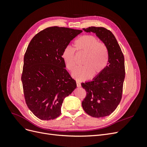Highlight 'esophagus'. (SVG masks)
Wrapping results in <instances>:
<instances>
[{
  "mask_svg": "<svg viewBox=\"0 0 147 147\" xmlns=\"http://www.w3.org/2000/svg\"><path fill=\"white\" fill-rule=\"evenodd\" d=\"M77 87H81V84L79 82H77Z\"/></svg>",
  "mask_w": 147,
  "mask_h": 147,
  "instance_id": "esophagus-1",
  "label": "esophagus"
}]
</instances>
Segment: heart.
Masks as SVG:
<instances>
[{
  "label": "heart",
  "instance_id": "heart-1",
  "mask_svg": "<svg viewBox=\"0 0 147 147\" xmlns=\"http://www.w3.org/2000/svg\"><path fill=\"white\" fill-rule=\"evenodd\" d=\"M74 49L78 53L85 55L83 59L84 65L75 69L72 76L78 81H84L92 77L97 76L106 68L109 62L107 47L92 35H83L74 42ZM75 51L70 47H66L62 53V58L66 68L70 71L75 69Z\"/></svg>",
  "mask_w": 147,
  "mask_h": 147
}]
</instances>
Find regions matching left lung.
Segmentation results:
<instances>
[{"instance_id": "left-lung-1", "label": "left lung", "mask_w": 147, "mask_h": 147, "mask_svg": "<svg viewBox=\"0 0 147 147\" xmlns=\"http://www.w3.org/2000/svg\"><path fill=\"white\" fill-rule=\"evenodd\" d=\"M83 30L96 34L108 50L109 62L104 70L92 81L81 84L86 91L82 103L83 110L92 117H105L114 112L121 99L125 77L124 56L116 38L109 30L102 27Z\"/></svg>"}]
</instances>
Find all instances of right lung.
I'll return each mask as SVG.
<instances>
[{"label": "right lung", "instance_id": "obj_1", "mask_svg": "<svg viewBox=\"0 0 147 147\" xmlns=\"http://www.w3.org/2000/svg\"><path fill=\"white\" fill-rule=\"evenodd\" d=\"M81 32L54 26L37 34L29 44L21 81L26 104L39 119L58 117L64 98L77 88L76 82L65 69L62 53Z\"/></svg>", "mask_w": 147, "mask_h": 147}]
</instances>
